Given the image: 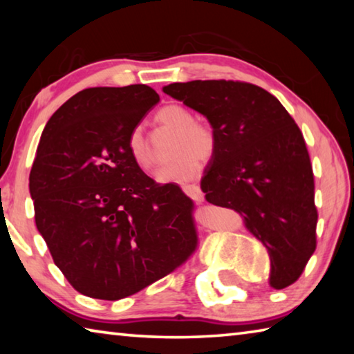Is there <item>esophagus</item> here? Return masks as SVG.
Listing matches in <instances>:
<instances>
[{
    "mask_svg": "<svg viewBox=\"0 0 354 354\" xmlns=\"http://www.w3.org/2000/svg\"><path fill=\"white\" fill-rule=\"evenodd\" d=\"M183 190H184V194L194 201H201L203 198H205L203 190L195 184H185V185H183Z\"/></svg>",
    "mask_w": 354,
    "mask_h": 354,
    "instance_id": "1",
    "label": "esophagus"
}]
</instances>
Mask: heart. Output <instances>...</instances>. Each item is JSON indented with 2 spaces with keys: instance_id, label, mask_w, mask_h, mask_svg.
<instances>
[{
  "instance_id": "heart-1",
  "label": "heart",
  "mask_w": 354,
  "mask_h": 354,
  "mask_svg": "<svg viewBox=\"0 0 354 354\" xmlns=\"http://www.w3.org/2000/svg\"><path fill=\"white\" fill-rule=\"evenodd\" d=\"M156 120L164 127L176 131L173 140V154H176L169 164L160 167L156 173L158 183H187L200 171V159L209 160L217 149L215 131L195 122V115L181 104H167L156 113ZM128 151L140 169H151L153 156L148 147L142 128H134L128 136Z\"/></svg>"
}]
</instances>
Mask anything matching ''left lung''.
Returning <instances> with one entry per match:
<instances>
[{"instance_id": "left-lung-1", "label": "left lung", "mask_w": 354, "mask_h": 354, "mask_svg": "<svg viewBox=\"0 0 354 354\" xmlns=\"http://www.w3.org/2000/svg\"><path fill=\"white\" fill-rule=\"evenodd\" d=\"M162 91L205 115L217 136L201 178L206 201L241 214L270 256L273 289L295 283L315 251L319 215L306 143L289 112L248 82H173Z\"/></svg>"}]
</instances>
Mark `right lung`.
<instances>
[{
  "label": "right lung",
  "mask_w": 354,
  "mask_h": 354,
  "mask_svg": "<svg viewBox=\"0 0 354 354\" xmlns=\"http://www.w3.org/2000/svg\"><path fill=\"white\" fill-rule=\"evenodd\" d=\"M159 95L145 84L77 92L48 120L31 173L35 226L82 295L127 298L189 259L194 201L147 176L128 136Z\"/></svg>",
  "instance_id": "obj_1"
}]
</instances>
